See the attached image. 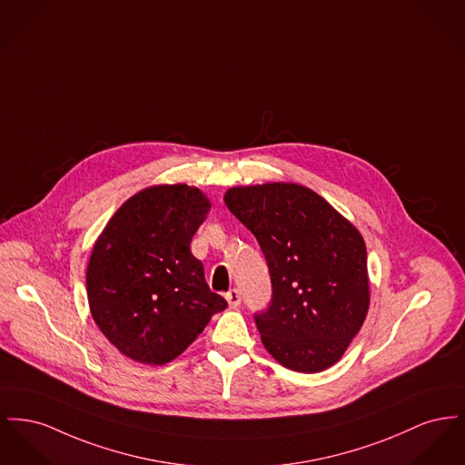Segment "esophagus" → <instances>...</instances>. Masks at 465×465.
Segmentation results:
<instances>
[{
	"label": "esophagus",
	"mask_w": 465,
	"mask_h": 465,
	"mask_svg": "<svg viewBox=\"0 0 465 465\" xmlns=\"http://www.w3.org/2000/svg\"><path fill=\"white\" fill-rule=\"evenodd\" d=\"M224 299H226L228 305H230L232 309H235V307L241 305V292L233 288V290H230V292L224 295Z\"/></svg>",
	"instance_id": "1"
}]
</instances>
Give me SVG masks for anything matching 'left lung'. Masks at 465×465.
<instances>
[{
    "instance_id": "8db88e82",
    "label": "left lung",
    "mask_w": 465,
    "mask_h": 465,
    "mask_svg": "<svg viewBox=\"0 0 465 465\" xmlns=\"http://www.w3.org/2000/svg\"><path fill=\"white\" fill-rule=\"evenodd\" d=\"M223 198L269 263L272 302L254 316L265 350L290 371H327L346 353L369 311L361 233L297 183L233 186Z\"/></svg>"
}]
</instances>
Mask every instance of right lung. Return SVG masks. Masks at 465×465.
<instances>
[{
	"label": "right lung",
	"instance_id": "right-lung-1",
	"mask_svg": "<svg viewBox=\"0 0 465 465\" xmlns=\"http://www.w3.org/2000/svg\"><path fill=\"white\" fill-rule=\"evenodd\" d=\"M209 211L196 186L154 184L130 196L102 230L87 263V302L121 355L164 365L226 309L190 249Z\"/></svg>",
	"mask_w": 465,
	"mask_h": 465
}]
</instances>
